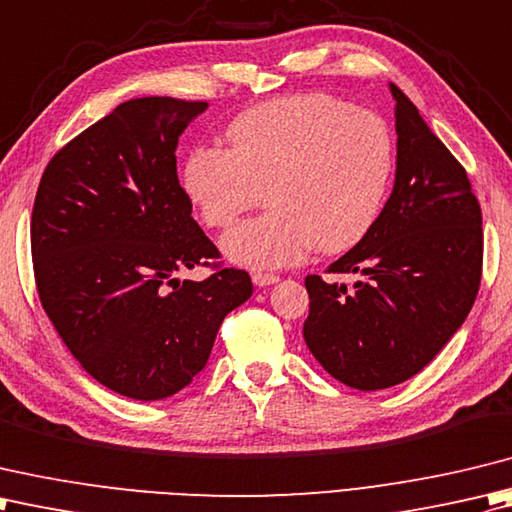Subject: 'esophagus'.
Masks as SVG:
<instances>
[{
  "label": "esophagus",
  "mask_w": 512,
  "mask_h": 512,
  "mask_svg": "<svg viewBox=\"0 0 512 512\" xmlns=\"http://www.w3.org/2000/svg\"><path fill=\"white\" fill-rule=\"evenodd\" d=\"M252 280H254L256 287H269V285H276L280 278L274 276V274H260V271H254Z\"/></svg>",
  "instance_id": "esophagus-1"
}]
</instances>
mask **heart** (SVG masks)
I'll return each mask as SVG.
<instances>
[{"instance_id": "obj_1", "label": "heart", "mask_w": 512, "mask_h": 512, "mask_svg": "<svg viewBox=\"0 0 512 512\" xmlns=\"http://www.w3.org/2000/svg\"><path fill=\"white\" fill-rule=\"evenodd\" d=\"M229 150L198 145L183 165V190L201 221L227 229L267 190L269 214L232 229L221 252L249 269L300 263L358 245L387 194L393 139L378 114L331 95L260 103L229 123Z\"/></svg>"}]
</instances>
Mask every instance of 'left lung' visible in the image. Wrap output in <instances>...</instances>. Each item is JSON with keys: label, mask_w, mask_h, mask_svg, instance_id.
Returning a JSON list of instances; mask_svg holds the SVG:
<instances>
[{"label": "left lung", "mask_w": 512, "mask_h": 512, "mask_svg": "<svg viewBox=\"0 0 512 512\" xmlns=\"http://www.w3.org/2000/svg\"><path fill=\"white\" fill-rule=\"evenodd\" d=\"M395 99V181L362 241L329 265L347 285L307 276L302 336L327 373L360 391L422 371L471 311L482 278V210L466 170L411 99Z\"/></svg>", "instance_id": "obj_1"}]
</instances>
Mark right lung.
I'll return each instance as SVG.
<instances>
[{
	"mask_svg": "<svg viewBox=\"0 0 512 512\" xmlns=\"http://www.w3.org/2000/svg\"><path fill=\"white\" fill-rule=\"evenodd\" d=\"M205 101H123L41 176L30 223L41 305L92 378L163 400L203 371L218 327L252 296L243 269L181 280L218 249L176 174L179 137Z\"/></svg>",
	"mask_w": 512,
	"mask_h": 512,
	"instance_id": "obj_1",
	"label": "right lung"
}]
</instances>
